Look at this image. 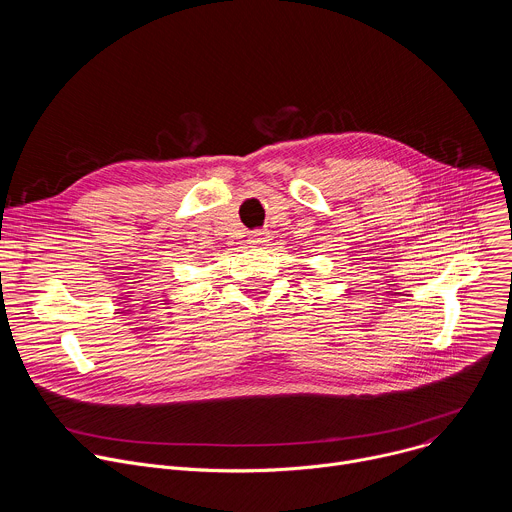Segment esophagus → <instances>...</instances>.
<instances>
[{"instance_id":"esophagus-1","label":"esophagus","mask_w":512,"mask_h":512,"mask_svg":"<svg viewBox=\"0 0 512 512\" xmlns=\"http://www.w3.org/2000/svg\"><path fill=\"white\" fill-rule=\"evenodd\" d=\"M267 241V233L265 231H253L251 235H249V243L251 245H263Z\"/></svg>"}]
</instances>
